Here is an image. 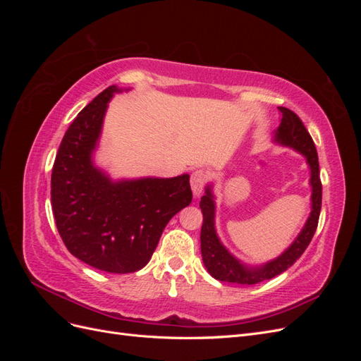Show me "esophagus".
<instances>
[{
	"mask_svg": "<svg viewBox=\"0 0 361 361\" xmlns=\"http://www.w3.org/2000/svg\"><path fill=\"white\" fill-rule=\"evenodd\" d=\"M206 180H207V174H206L203 170H195V171H192L190 183H191V190H192L195 197H199V195L202 194Z\"/></svg>",
	"mask_w": 361,
	"mask_h": 361,
	"instance_id": "1",
	"label": "esophagus"
}]
</instances>
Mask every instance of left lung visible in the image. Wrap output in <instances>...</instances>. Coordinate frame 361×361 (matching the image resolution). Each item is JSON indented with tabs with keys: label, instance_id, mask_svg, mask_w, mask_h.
Instances as JSON below:
<instances>
[{
	"label": "left lung",
	"instance_id": "obj_1",
	"mask_svg": "<svg viewBox=\"0 0 361 361\" xmlns=\"http://www.w3.org/2000/svg\"><path fill=\"white\" fill-rule=\"evenodd\" d=\"M281 113V122L279 129L276 130V141L283 146L292 147L298 150L307 159L310 166V185H312V212L309 220L305 221L302 231L292 243V245L279 256L277 259L268 262L265 265L248 268L235 259L226 247L220 243V239L215 232V203L211 187L206 188V194L200 200V209L203 212V224L200 232V247L203 264L209 274L227 283H235V285H256V283L274 279L292 267L297 259L301 257L304 250L309 247L312 238L316 232L321 214L322 203V183L319 178V162L318 152H316L313 140L305 129L301 118L293 111L288 110L285 106H279Z\"/></svg>",
	"mask_w": 361,
	"mask_h": 361
}]
</instances>
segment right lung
Instances as JSON below:
<instances>
[{"instance_id":"add662e5","label":"right lung","mask_w":361,"mask_h":361,"mask_svg":"<svg viewBox=\"0 0 361 361\" xmlns=\"http://www.w3.org/2000/svg\"><path fill=\"white\" fill-rule=\"evenodd\" d=\"M110 85L87 105L64 134L54 161L51 203L59 233L71 253L105 272L146 267L164 227L192 200L190 176L113 182L92 154L101 135Z\"/></svg>"}]
</instances>
